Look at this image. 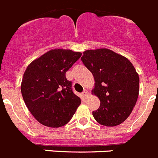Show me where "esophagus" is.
Wrapping results in <instances>:
<instances>
[{"label":"esophagus","instance_id":"esophagus-1","mask_svg":"<svg viewBox=\"0 0 158 158\" xmlns=\"http://www.w3.org/2000/svg\"><path fill=\"white\" fill-rule=\"evenodd\" d=\"M83 97H85V98H86V97H87V95H88V92H87V90H84V91H83Z\"/></svg>","mask_w":158,"mask_h":158}]
</instances>
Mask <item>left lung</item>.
I'll list each match as a JSON object with an SVG mask.
<instances>
[{
    "label": "left lung",
    "mask_w": 158,
    "mask_h": 158,
    "mask_svg": "<svg viewBox=\"0 0 158 158\" xmlns=\"http://www.w3.org/2000/svg\"><path fill=\"white\" fill-rule=\"evenodd\" d=\"M81 60L94 76L92 94L100 106L92 112L99 124L115 127L132 112L139 93V76L130 60L106 48L87 50Z\"/></svg>",
    "instance_id": "obj_1"
}]
</instances>
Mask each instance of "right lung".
Returning <instances> with one entry per match:
<instances>
[{
  "label": "right lung",
  "instance_id": "1",
  "mask_svg": "<svg viewBox=\"0 0 158 158\" xmlns=\"http://www.w3.org/2000/svg\"><path fill=\"white\" fill-rule=\"evenodd\" d=\"M81 56L71 50L52 49L33 60L24 71L22 96L31 114L44 126L63 127L80 105L65 74Z\"/></svg>",
  "mask_w": 158,
  "mask_h": 158
}]
</instances>
